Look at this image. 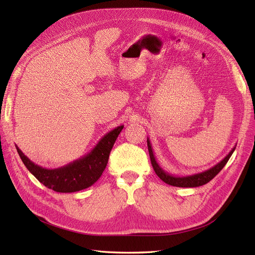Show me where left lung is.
<instances>
[{
	"label": "left lung",
	"mask_w": 255,
	"mask_h": 255,
	"mask_svg": "<svg viewBox=\"0 0 255 255\" xmlns=\"http://www.w3.org/2000/svg\"><path fill=\"white\" fill-rule=\"evenodd\" d=\"M146 143H148L149 155L151 158V164L153 166L154 171H155V173L158 175V177L161 181H164L168 185H171V186H176V187H198V186H202V185L208 183L221 171V169L226 166L229 158L231 157V155H232L234 150H235V146H234V148L230 151V153L225 158L220 160L217 165H215L214 167L208 169V170L191 174V175L177 176V175H172L170 173H168L158 165V163L155 159V156H154V154H153L152 145H151L149 138H146Z\"/></svg>",
	"instance_id": "8db88e82"
}]
</instances>
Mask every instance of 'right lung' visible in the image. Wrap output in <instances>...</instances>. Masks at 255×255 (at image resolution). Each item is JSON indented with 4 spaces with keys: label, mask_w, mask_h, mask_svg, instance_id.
<instances>
[{
    "label": "right lung",
    "mask_w": 255,
    "mask_h": 255,
    "mask_svg": "<svg viewBox=\"0 0 255 255\" xmlns=\"http://www.w3.org/2000/svg\"><path fill=\"white\" fill-rule=\"evenodd\" d=\"M122 128L123 126L115 128L105 134L86 155L55 169H47L36 165L17 145L16 148L27 170L45 187L57 192H75L90 187L102 175L113 145Z\"/></svg>",
    "instance_id": "obj_1"
}]
</instances>
